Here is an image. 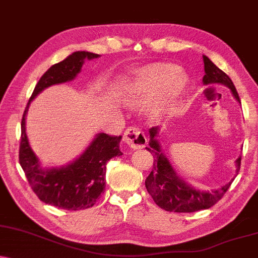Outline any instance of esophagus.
Wrapping results in <instances>:
<instances>
[{
  "label": "esophagus",
  "instance_id": "1",
  "mask_svg": "<svg viewBox=\"0 0 258 258\" xmlns=\"http://www.w3.org/2000/svg\"><path fill=\"white\" fill-rule=\"evenodd\" d=\"M124 141L128 144L130 148L134 149L144 148L147 145V138H146L145 133L141 129L136 128V126H130L129 129L125 130Z\"/></svg>",
  "mask_w": 258,
  "mask_h": 258
}]
</instances>
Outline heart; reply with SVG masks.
Returning <instances> with one entry per match:
<instances>
[{
    "instance_id": "heart-1",
    "label": "heart",
    "mask_w": 258,
    "mask_h": 258,
    "mask_svg": "<svg viewBox=\"0 0 258 258\" xmlns=\"http://www.w3.org/2000/svg\"><path fill=\"white\" fill-rule=\"evenodd\" d=\"M185 73L171 63H153L139 72L128 88L125 101L130 106H144L149 100L163 95L160 110H167L187 86Z\"/></svg>"
}]
</instances>
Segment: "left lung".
Masks as SVG:
<instances>
[{"label": "left lung", "mask_w": 258, "mask_h": 258, "mask_svg": "<svg viewBox=\"0 0 258 258\" xmlns=\"http://www.w3.org/2000/svg\"><path fill=\"white\" fill-rule=\"evenodd\" d=\"M203 63H205L203 84H221L226 86L231 90L236 100L240 103L238 92L228 75L225 74L221 69H219L205 55H203ZM149 136H151L149 146L146 147V149L153 154L154 163L153 170L146 178L145 184L149 195L160 208L167 212L192 213L201 211V209L211 208L218 201H220L233 179L218 190L201 191V190L195 189L178 177L172 165L168 161L166 155L164 154L160 142L157 139V136H159V126H153L149 129ZM240 160L241 157L236 160L237 173L240 170Z\"/></svg>", "instance_id": "1"}]
</instances>
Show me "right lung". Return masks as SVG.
I'll list each match as a JSON object with an SVG mask.
<instances>
[{
    "label": "right lung",
    "mask_w": 258,
    "mask_h": 258,
    "mask_svg": "<svg viewBox=\"0 0 258 258\" xmlns=\"http://www.w3.org/2000/svg\"><path fill=\"white\" fill-rule=\"evenodd\" d=\"M99 55L76 51L62 62L47 69L34 87L21 120V142L19 163L34 194L46 205L67 211L91 208L105 189L106 163L123 153L119 149L122 136L97 134L91 145L78 159L62 167L41 168L39 159L32 151L26 134V113L31 101L52 85L72 81L81 71L85 59L98 58Z\"/></svg>",
    "instance_id": "obj_1"
}]
</instances>
